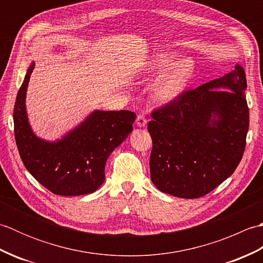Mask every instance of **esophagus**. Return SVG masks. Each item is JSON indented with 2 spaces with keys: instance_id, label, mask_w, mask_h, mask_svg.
Masks as SVG:
<instances>
[{
  "instance_id": "34e87169",
  "label": "esophagus",
  "mask_w": 263,
  "mask_h": 263,
  "mask_svg": "<svg viewBox=\"0 0 263 263\" xmlns=\"http://www.w3.org/2000/svg\"><path fill=\"white\" fill-rule=\"evenodd\" d=\"M147 125V120L144 115H138L137 117V126L139 127H144Z\"/></svg>"
}]
</instances>
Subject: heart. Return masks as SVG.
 <instances>
[{
  "label": "heart",
  "mask_w": 263,
  "mask_h": 263,
  "mask_svg": "<svg viewBox=\"0 0 263 263\" xmlns=\"http://www.w3.org/2000/svg\"><path fill=\"white\" fill-rule=\"evenodd\" d=\"M181 55L174 51L155 52L142 61L136 71L139 80H154L152 90L153 100L158 105H170L176 102L186 90L195 71L191 59L178 61Z\"/></svg>",
  "instance_id": "1"
}]
</instances>
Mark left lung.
Instances as JSON below:
<instances>
[{
	"label": "left lung",
	"instance_id": "1",
	"mask_svg": "<svg viewBox=\"0 0 263 263\" xmlns=\"http://www.w3.org/2000/svg\"><path fill=\"white\" fill-rule=\"evenodd\" d=\"M247 77L230 73L184 92L153 113L150 176L159 191L203 197L230 177L243 157L249 130Z\"/></svg>",
	"mask_w": 263,
	"mask_h": 263
}]
</instances>
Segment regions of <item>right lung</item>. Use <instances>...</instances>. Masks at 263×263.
<instances>
[{"mask_svg":"<svg viewBox=\"0 0 263 263\" xmlns=\"http://www.w3.org/2000/svg\"><path fill=\"white\" fill-rule=\"evenodd\" d=\"M35 61L27 69L16 95L14 137L22 163L54 194L72 197L96 191L105 181V165L114 149L132 132L131 110L95 109L79 124L54 141L39 138L28 119L26 97Z\"/></svg>","mask_w":263,"mask_h":263,"instance_id":"obj_1","label":"right lung"}]
</instances>
